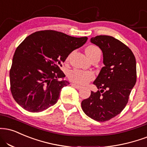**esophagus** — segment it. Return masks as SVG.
<instances>
[{"label": "esophagus", "mask_w": 147, "mask_h": 147, "mask_svg": "<svg viewBox=\"0 0 147 147\" xmlns=\"http://www.w3.org/2000/svg\"><path fill=\"white\" fill-rule=\"evenodd\" d=\"M71 86H73V87H75V88H77V89H80V88H81V86H78V85H77L75 84H72Z\"/></svg>", "instance_id": "1"}]
</instances>
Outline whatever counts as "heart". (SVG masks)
<instances>
[{
  "label": "heart",
  "instance_id": "obj_1",
  "mask_svg": "<svg viewBox=\"0 0 147 147\" xmlns=\"http://www.w3.org/2000/svg\"><path fill=\"white\" fill-rule=\"evenodd\" d=\"M86 53L90 59L94 56L99 55H100V49L94 45L88 46L86 49ZM69 80L77 85H85L92 80L94 78V75L92 72L85 71L79 69H73L70 70L68 74Z\"/></svg>",
  "mask_w": 147,
  "mask_h": 147
}]
</instances>
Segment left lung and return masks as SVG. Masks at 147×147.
<instances>
[{"label": "left lung", "mask_w": 147, "mask_h": 147, "mask_svg": "<svg viewBox=\"0 0 147 147\" xmlns=\"http://www.w3.org/2000/svg\"><path fill=\"white\" fill-rule=\"evenodd\" d=\"M101 49L103 63L93 84L98 90L91 92L82 100L85 114L98 122H105L119 114L129 100L136 82V61L131 49L109 35H97L90 40Z\"/></svg>", "instance_id": "left-lung-1"}]
</instances>
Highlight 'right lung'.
I'll use <instances>...</instances> for the list:
<instances>
[{
	"instance_id": "right-lung-1",
	"label": "right lung",
	"mask_w": 147,
	"mask_h": 147,
	"mask_svg": "<svg viewBox=\"0 0 147 147\" xmlns=\"http://www.w3.org/2000/svg\"><path fill=\"white\" fill-rule=\"evenodd\" d=\"M87 37L75 38L53 30L40 31L24 39L14 53L9 72L14 100L30 112H40L57 102L69 85L60 67L69 54L82 47Z\"/></svg>"
}]
</instances>
